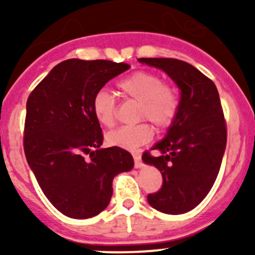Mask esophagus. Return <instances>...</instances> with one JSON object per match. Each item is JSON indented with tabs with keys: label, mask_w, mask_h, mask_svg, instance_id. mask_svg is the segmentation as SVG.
<instances>
[{
	"label": "esophagus",
	"mask_w": 255,
	"mask_h": 255,
	"mask_svg": "<svg viewBox=\"0 0 255 255\" xmlns=\"http://www.w3.org/2000/svg\"><path fill=\"white\" fill-rule=\"evenodd\" d=\"M133 158H134L135 168H142V159H140L139 151H133Z\"/></svg>",
	"instance_id": "esophagus-1"
}]
</instances>
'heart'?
I'll use <instances>...</instances> for the list:
<instances>
[{"label":"heart","instance_id":"1","mask_svg":"<svg viewBox=\"0 0 255 255\" xmlns=\"http://www.w3.org/2000/svg\"><path fill=\"white\" fill-rule=\"evenodd\" d=\"M125 99L139 102L137 118L148 120L158 128L170 127L180 111V95L176 86L164 81L159 74L135 71L117 82ZM92 112L101 125L111 127L116 122V102L106 90H100L92 99ZM153 138V128L146 122L125 126L107 134V143L123 149H135Z\"/></svg>","mask_w":255,"mask_h":255}]
</instances>
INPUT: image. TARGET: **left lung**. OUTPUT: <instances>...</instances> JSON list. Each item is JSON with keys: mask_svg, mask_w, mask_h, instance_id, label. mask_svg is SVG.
<instances>
[{"mask_svg": "<svg viewBox=\"0 0 255 255\" xmlns=\"http://www.w3.org/2000/svg\"><path fill=\"white\" fill-rule=\"evenodd\" d=\"M140 63L165 71L181 90L180 111L168 135L144 163L160 170V190L148 194L149 205L160 212L180 215L207 196L216 181L227 143V126L217 87L211 79L186 61L173 58H140Z\"/></svg>", "mask_w": 255, "mask_h": 255, "instance_id": "1", "label": "left lung"}]
</instances>
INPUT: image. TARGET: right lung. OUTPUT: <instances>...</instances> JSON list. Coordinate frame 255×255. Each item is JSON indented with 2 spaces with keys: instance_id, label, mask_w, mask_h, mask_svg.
<instances>
[{
  "instance_id": "1",
  "label": "right lung",
  "mask_w": 255,
  "mask_h": 255,
  "mask_svg": "<svg viewBox=\"0 0 255 255\" xmlns=\"http://www.w3.org/2000/svg\"><path fill=\"white\" fill-rule=\"evenodd\" d=\"M129 68L69 59L54 66L28 97L25 158L47 199L68 217L84 220L102 212L112 197L113 177L134 165L129 151L120 146L100 149L104 134L91 105L97 91Z\"/></svg>"
}]
</instances>
